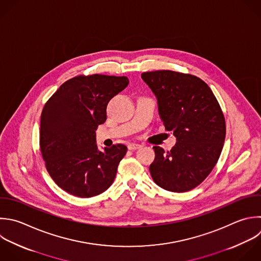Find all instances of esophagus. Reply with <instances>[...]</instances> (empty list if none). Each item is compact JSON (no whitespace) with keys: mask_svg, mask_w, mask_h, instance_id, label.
Returning a JSON list of instances; mask_svg holds the SVG:
<instances>
[{"mask_svg":"<svg viewBox=\"0 0 261 261\" xmlns=\"http://www.w3.org/2000/svg\"><path fill=\"white\" fill-rule=\"evenodd\" d=\"M141 147H142V145L137 144V143H130V144L127 145L128 150H137V149H140Z\"/></svg>","mask_w":261,"mask_h":261,"instance_id":"esophagus-1","label":"esophagus"}]
</instances>
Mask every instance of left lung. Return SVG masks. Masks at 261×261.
<instances>
[{"label": "left lung", "instance_id": "obj_1", "mask_svg": "<svg viewBox=\"0 0 261 261\" xmlns=\"http://www.w3.org/2000/svg\"><path fill=\"white\" fill-rule=\"evenodd\" d=\"M157 99L165 129L176 144L170 151L154 146L153 180L164 190L182 193L200 185L215 166L225 138V122L210 88L197 76L171 70L142 73Z\"/></svg>", "mask_w": 261, "mask_h": 261}]
</instances>
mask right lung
I'll use <instances>...</instances> for the list:
<instances>
[{
	"instance_id": "right-lung-1",
	"label": "right lung",
	"mask_w": 261,
	"mask_h": 261,
	"mask_svg": "<svg viewBox=\"0 0 261 261\" xmlns=\"http://www.w3.org/2000/svg\"><path fill=\"white\" fill-rule=\"evenodd\" d=\"M128 85L126 76L93 74L65 82L46 103L40 146L53 180L65 192L90 198L113 182L126 146L99 150L96 130L106 121L108 102Z\"/></svg>"
}]
</instances>
